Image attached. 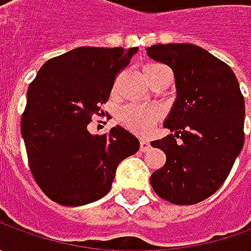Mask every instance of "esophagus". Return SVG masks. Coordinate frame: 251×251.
I'll use <instances>...</instances> for the list:
<instances>
[{
  "mask_svg": "<svg viewBox=\"0 0 251 251\" xmlns=\"http://www.w3.org/2000/svg\"><path fill=\"white\" fill-rule=\"evenodd\" d=\"M150 148H151L150 141L141 140V142H140V151H142V152H147V151L150 150Z\"/></svg>",
  "mask_w": 251,
  "mask_h": 251,
  "instance_id": "34e87169",
  "label": "esophagus"
}]
</instances>
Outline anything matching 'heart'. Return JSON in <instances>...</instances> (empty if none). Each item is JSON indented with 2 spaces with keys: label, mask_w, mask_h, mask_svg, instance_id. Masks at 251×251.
<instances>
[{
  "label": "heart",
  "mask_w": 251,
  "mask_h": 251,
  "mask_svg": "<svg viewBox=\"0 0 251 251\" xmlns=\"http://www.w3.org/2000/svg\"><path fill=\"white\" fill-rule=\"evenodd\" d=\"M162 67L163 65L160 64H148L144 67V74L145 76H150L151 74H153ZM158 120H159V113L155 109H145L134 104L123 107L117 114V121L121 126L137 135L148 134L158 123Z\"/></svg>",
  "instance_id": "obj_1"
}]
</instances>
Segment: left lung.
<instances>
[{
    "mask_svg": "<svg viewBox=\"0 0 251 251\" xmlns=\"http://www.w3.org/2000/svg\"><path fill=\"white\" fill-rule=\"evenodd\" d=\"M147 53L172 68L177 89L163 123L175 134L151 142L166 155L151 186L172 204H197L222 186L243 148V95L232 68L198 46L155 44Z\"/></svg>",
    "mask_w": 251,
    "mask_h": 251,
    "instance_id": "1",
    "label": "left lung"
}]
</instances>
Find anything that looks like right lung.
I'll list each match as a JSON object with an SVG mask.
<instances>
[{"label": "right lung", "mask_w": 251, "mask_h": 251, "mask_svg": "<svg viewBox=\"0 0 251 251\" xmlns=\"http://www.w3.org/2000/svg\"><path fill=\"white\" fill-rule=\"evenodd\" d=\"M137 51L78 47L46 61L29 85L21 131L32 176L54 202L79 207L106 196L119 163L140 148L120 126L101 135L88 131Z\"/></svg>", "instance_id": "obj_1"}]
</instances>
